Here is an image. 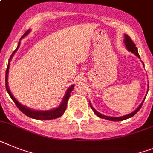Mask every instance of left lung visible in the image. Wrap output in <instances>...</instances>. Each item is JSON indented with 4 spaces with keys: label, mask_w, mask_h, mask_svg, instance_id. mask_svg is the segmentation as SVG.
Returning a JSON list of instances; mask_svg holds the SVG:
<instances>
[{
    "label": "left lung",
    "mask_w": 153,
    "mask_h": 153,
    "mask_svg": "<svg viewBox=\"0 0 153 153\" xmlns=\"http://www.w3.org/2000/svg\"><path fill=\"white\" fill-rule=\"evenodd\" d=\"M124 43H125V47H126V49H128V51H130V52H131L132 53H134V54L136 56L139 57V59H140V56H139V53H138V49H137V47L135 46V44L132 42V40L131 39V38L129 37L128 35H125V40H124ZM143 63V62H142ZM143 66H144V63H143ZM147 93H148V91H147ZM145 99H146V97L144 98V100H142V104L139 105L138 108H137V109L135 111H134L133 112H131V114H127V115H124V116H121V117H110V116H106V115H104V114H100V113H99L98 111H97L96 110H95L94 108H93L92 105H91V102H90V106H91V109H92L93 111H94V112L95 113V114L96 115L98 116L99 117H101V118H104V119H107V120H109V121H123V120H125V119H128V118H129V117H131L132 116L135 115V114H136L137 112L139 111V109H140L141 108H142V104H143V102H144Z\"/></svg>",
    "instance_id": "obj_1"
}]
</instances>
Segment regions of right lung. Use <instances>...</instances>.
<instances>
[{"instance_id":"right-lung-1","label":"right lung","mask_w":153,"mask_h":153,"mask_svg":"<svg viewBox=\"0 0 153 153\" xmlns=\"http://www.w3.org/2000/svg\"><path fill=\"white\" fill-rule=\"evenodd\" d=\"M31 32V29H28L25 33L23 35L22 38L20 39V40H22V38L25 37L28 34H29V32ZM21 42H19L18 44V47L16 48V49L13 52V53L11 54V57L9 59L8 61V65H7V70H6V75H5V86H6V90H7V93H8L9 96L11 97V98L12 99V100L14 102V104H16V106L18 107V108H19V110L25 114V115H27L28 117H32L34 119L37 120H51V119H55V118H58V117H61V116L63 114V113L65 112L66 109V105H67V101L69 100V97L70 96V93L72 92V91L74 90V85L70 86L69 88L66 91V94H65V96L63 97V99H62V103L60 104V105L59 107H57L56 108H54V109H52V110L49 111H35L32 110L31 108H28L27 107L22 105V104L18 102L16 99L14 98V96L12 95V94L11 93L10 90H9L8 87V83H7V76H8V72H9V66H10V62H11L12 56L14 55V53H16V51L18 50V49L20 46Z\"/></svg>"}]
</instances>
